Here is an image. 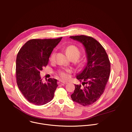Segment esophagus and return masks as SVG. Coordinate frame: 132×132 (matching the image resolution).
<instances>
[{
    "instance_id": "1",
    "label": "esophagus",
    "mask_w": 132,
    "mask_h": 132,
    "mask_svg": "<svg viewBox=\"0 0 132 132\" xmlns=\"http://www.w3.org/2000/svg\"><path fill=\"white\" fill-rule=\"evenodd\" d=\"M60 83L61 84H67L68 82H66V81H63V80H60Z\"/></svg>"
}]
</instances>
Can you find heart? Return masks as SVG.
Wrapping results in <instances>:
<instances>
[{
    "mask_svg": "<svg viewBox=\"0 0 132 132\" xmlns=\"http://www.w3.org/2000/svg\"><path fill=\"white\" fill-rule=\"evenodd\" d=\"M65 53L68 57L70 59H73L76 61L79 59L80 55V52L78 47L75 45H69L66 47L65 50ZM55 57V52H53L50 56V61H53ZM66 71L67 72H70L69 70H66ZM60 75L62 78L66 79L67 77V74L66 72L62 71L60 72Z\"/></svg>",
    "mask_w": 132,
    "mask_h": 132,
    "instance_id": "b5f03b06",
    "label": "heart"
}]
</instances>
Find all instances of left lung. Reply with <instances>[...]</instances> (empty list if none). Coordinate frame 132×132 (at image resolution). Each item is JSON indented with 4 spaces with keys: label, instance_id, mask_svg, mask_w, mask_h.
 Returning <instances> with one entry per match:
<instances>
[{
    "label": "left lung",
    "instance_id": "left-lung-1",
    "mask_svg": "<svg viewBox=\"0 0 132 132\" xmlns=\"http://www.w3.org/2000/svg\"><path fill=\"white\" fill-rule=\"evenodd\" d=\"M69 37L83 45L87 57L84 69L76 75L84 87L75 85L71 98L80 105H89L98 100L103 93L110 76V63L104 48L93 37L86 35Z\"/></svg>",
    "mask_w": 132,
    "mask_h": 132
}]
</instances>
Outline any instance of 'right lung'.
Here are the masks:
<instances>
[{
    "mask_svg": "<svg viewBox=\"0 0 132 132\" xmlns=\"http://www.w3.org/2000/svg\"><path fill=\"white\" fill-rule=\"evenodd\" d=\"M62 37L56 39L28 41L19 52L16 59V78L18 88L30 103L42 105L51 101L58 86L57 79L42 81L40 71L47 66L53 49Z\"/></svg>",
    "mask_w": 132,
    "mask_h": 132,
    "instance_id": "right-lung-1",
    "label": "right lung"
}]
</instances>
